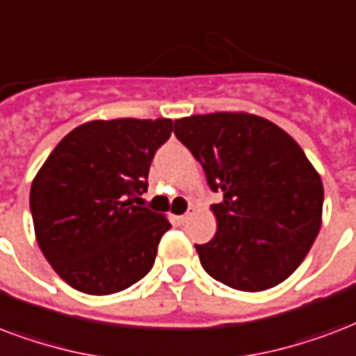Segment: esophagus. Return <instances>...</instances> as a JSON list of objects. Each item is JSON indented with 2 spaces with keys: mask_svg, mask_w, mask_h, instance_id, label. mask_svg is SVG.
<instances>
[{
  "mask_svg": "<svg viewBox=\"0 0 356 356\" xmlns=\"http://www.w3.org/2000/svg\"><path fill=\"white\" fill-rule=\"evenodd\" d=\"M193 216V208H189V212L181 213V216H176V221L180 223V225H184V223H188V219Z\"/></svg>",
  "mask_w": 356,
  "mask_h": 356,
  "instance_id": "34e87169",
  "label": "esophagus"
}]
</instances>
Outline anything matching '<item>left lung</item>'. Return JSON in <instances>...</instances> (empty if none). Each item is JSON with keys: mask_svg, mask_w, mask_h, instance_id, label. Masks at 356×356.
Here are the masks:
<instances>
[{"mask_svg": "<svg viewBox=\"0 0 356 356\" xmlns=\"http://www.w3.org/2000/svg\"><path fill=\"white\" fill-rule=\"evenodd\" d=\"M175 135L202 165L218 232L195 245L208 274L232 289L276 287L295 272L321 229L323 181L296 140L248 112L181 118Z\"/></svg>", "mask_w": 356, "mask_h": 356, "instance_id": "obj_1", "label": "left lung"}]
</instances>
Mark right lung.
Returning a JSON list of instances; mask_svg holds the SVG:
<instances>
[{"mask_svg":"<svg viewBox=\"0 0 356 356\" xmlns=\"http://www.w3.org/2000/svg\"><path fill=\"white\" fill-rule=\"evenodd\" d=\"M172 120H93L52 149L29 191L37 244L56 274L86 295H112L143 280L170 229L140 207L157 148Z\"/></svg>","mask_w":356,"mask_h":356,"instance_id":"1","label":"right lung"}]
</instances>
